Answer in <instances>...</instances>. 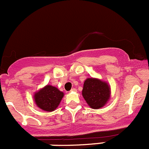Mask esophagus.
Returning a JSON list of instances; mask_svg holds the SVG:
<instances>
[{
    "mask_svg": "<svg viewBox=\"0 0 149 149\" xmlns=\"http://www.w3.org/2000/svg\"><path fill=\"white\" fill-rule=\"evenodd\" d=\"M70 91H71V92H76V88H72L71 90H70Z\"/></svg>",
    "mask_w": 149,
    "mask_h": 149,
    "instance_id": "esophagus-1",
    "label": "esophagus"
}]
</instances>
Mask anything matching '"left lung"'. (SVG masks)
Instances as JSON below:
<instances>
[{"instance_id":"1","label":"left lung","mask_w":149,"mask_h":149,"mask_svg":"<svg viewBox=\"0 0 149 149\" xmlns=\"http://www.w3.org/2000/svg\"><path fill=\"white\" fill-rule=\"evenodd\" d=\"M82 95L90 107L99 109L104 107L109 99L110 90L106 82L90 78L84 81Z\"/></svg>"}]
</instances>
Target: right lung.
I'll list each match as a JSON object with an SVG mask.
<instances>
[{"mask_svg": "<svg viewBox=\"0 0 149 149\" xmlns=\"http://www.w3.org/2000/svg\"><path fill=\"white\" fill-rule=\"evenodd\" d=\"M64 93L56 87L45 86L34 95V100L37 107L42 110L52 112L55 110L63 98Z\"/></svg>", "mask_w": 149, "mask_h": 149, "instance_id": "1", "label": "right lung"}]
</instances>
